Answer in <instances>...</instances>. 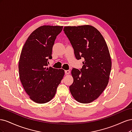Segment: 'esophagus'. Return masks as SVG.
<instances>
[{
  "mask_svg": "<svg viewBox=\"0 0 132 132\" xmlns=\"http://www.w3.org/2000/svg\"><path fill=\"white\" fill-rule=\"evenodd\" d=\"M70 73V70H65V74H69Z\"/></svg>",
  "mask_w": 132,
  "mask_h": 132,
  "instance_id": "obj_1",
  "label": "esophagus"
}]
</instances>
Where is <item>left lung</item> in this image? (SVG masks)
Masks as SVG:
<instances>
[{
	"instance_id": "obj_1",
	"label": "left lung",
	"mask_w": 132,
	"mask_h": 132,
	"mask_svg": "<svg viewBox=\"0 0 132 132\" xmlns=\"http://www.w3.org/2000/svg\"><path fill=\"white\" fill-rule=\"evenodd\" d=\"M63 30L76 58L84 59L80 70H71L74 81L70 91L79 102L90 103L100 96L109 83L112 66L109 48L102 35L93 26H65Z\"/></svg>"
}]
</instances>
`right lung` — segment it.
Segmentation results:
<instances>
[{"label": "right lung", "instance_id": "1", "mask_svg": "<svg viewBox=\"0 0 132 132\" xmlns=\"http://www.w3.org/2000/svg\"><path fill=\"white\" fill-rule=\"evenodd\" d=\"M63 26L44 25L34 31L21 51L19 62V77L30 98L37 103H45L53 98L64 70L47 68L55 39Z\"/></svg>", "mask_w": 132, "mask_h": 132}]
</instances>
